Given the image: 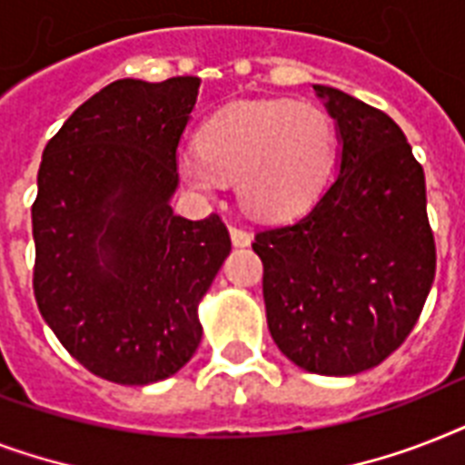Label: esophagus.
<instances>
[{"label": "esophagus", "mask_w": 465, "mask_h": 465, "mask_svg": "<svg viewBox=\"0 0 465 465\" xmlns=\"http://www.w3.org/2000/svg\"><path fill=\"white\" fill-rule=\"evenodd\" d=\"M251 239H253V236H251V232H246L243 226H232L233 246H239V248L248 246V243H251Z\"/></svg>", "instance_id": "1"}]
</instances>
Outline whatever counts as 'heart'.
Listing matches in <instances>:
<instances>
[{
  "mask_svg": "<svg viewBox=\"0 0 465 465\" xmlns=\"http://www.w3.org/2000/svg\"><path fill=\"white\" fill-rule=\"evenodd\" d=\"M200 152L178 161L183 181L212 195L224 181L258 217L306 210L335 159V127L321 108L294 101H239L212 115L197 134Z\"/></svg>",
  "mask_w": 465,
  "mask_h": 465,
  "instance_id": "obj_1",
  "label": "heart"
}]
</instances>
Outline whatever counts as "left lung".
Instances as JSON below:
<instances>
[{
    "instance_id": "8db88e82",
    "label": "left lung",
    "mask_w": 465,
    "mask_h": 465,
    "mask_svg": "<svg viewBox=\"0 0 465 465\" xmlns=\"http://www.w3.org/2000/svg\"><path fill=\"white\" fill-rule=\"evenodd\" d=\"M338 123L335 181L304 217L255 233L270 335L311 374L352 376L403 345L432 290L425 171L371 105L313 86Z\"/></svg>"
}]
</instances>
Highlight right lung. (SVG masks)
<instances>
[{"mask_svg": "<svg viewBox=\"0 0 465 465\" xmlns=\"http://www.w3.org/2000/svg\"><path fill=\"white\" fill-rule=\"evenodd\" d=\"M197 91V76L118 79L43 152L33 292L64 350L105 381H161L195 354L197 304L232 251L219 214L193 222L168 204Z\"/></svg>", "mask_w": 465, "mask_h": 465, "instance_id": "add662e5", "label": "right lung"}]
</instances>
